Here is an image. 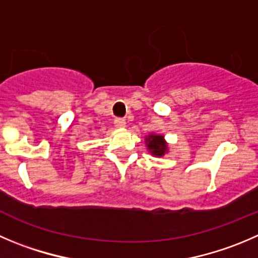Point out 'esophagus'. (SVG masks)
I'll list each match as a JSON object with an SVG mask.
<instances>
[{
  "mask_svg": "<svg viewBox=\"0 0 258 258\" xmlns=\"http://www.w3.org/2000/svg\"><path fill=\"white\" fill-rule=\"evenodd\" d=\"M114 126H116L117 128H123V127L126 126V121H124L123 118H121V117H117V118L114 119Z\"/></svg>",
  "mask_w": 258,
  "mask_h": 258,
  "instance_id": "1",
  "label": "esophagus"
}]
</instances>
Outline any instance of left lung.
I'll list each match as a JSON object with an SVG mask.
<instances>
[{"label": "left lung", "instance_id": "8db88e82", "mask_svg": "<svg viewBox=\"0 0 258 258\" xmlns=\"http://www.w3.org/2000/svg\"><path fill=\"white\" fill-rule=\"evenodd\" d=\"M147 147L151 151L152 155L156 156H162L166 152V144H165L162 136H155V135H150L147 137Z\"/></svg>", "mask_w": 258, "mask_h": 258}]
</instances>
